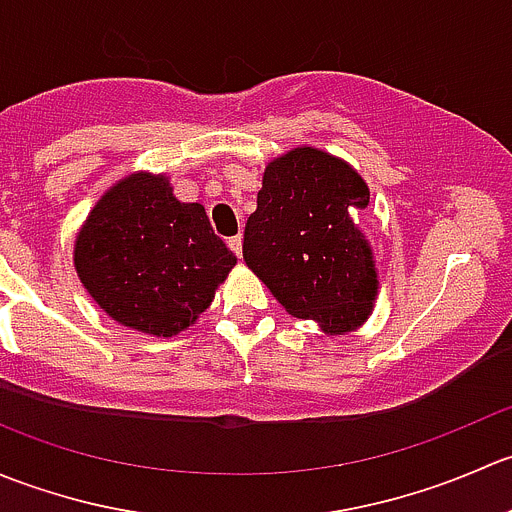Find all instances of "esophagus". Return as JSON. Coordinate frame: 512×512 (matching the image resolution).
<instances>
[{
	"instance_id": "esophagus-1",
	"label": "esophagus",
	"mask_w": 512,
	"mask_h": 512,
	"mask_svg": "<svg viewBox=\"0 0 512 512\" xmlns=\"http://www.w3.org/2000/svg\"><path fill=\"white\" fill-rule=\"evenodd\" d=\"M227 247H230V250L235 252L237 257H240V255H242V235L230 237V240H227Z\"/></svg>"
}]
</instances>
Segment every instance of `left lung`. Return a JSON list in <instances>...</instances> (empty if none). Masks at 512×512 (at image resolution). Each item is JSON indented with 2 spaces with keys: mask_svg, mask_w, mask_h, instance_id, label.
<instances>
[{
  "mask_svg": "<svg viewBox=\"0 0 512 512\" xmlns=\"http://www.w3.org/2000/svg\"><path fill=\"white\" fill-rule=\"evenodd\" d=\"M366 205L369 188L344 160L294 148L267 165L242 257L292 317L349 332L369 317L379 285L356 227Z\"/></svg>",
  "mask_w": 512,
  "mask_h": 512,
  "instance_id": "8db88e82",
  "label": "left lung"
}]
</instances>
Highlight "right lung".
Here are the masks:
<instances>
[{"label":"right lung","instance_id":"1","mask_svg":"<svg viewBox=\"0 0 512 512\" xmlns=\"http://www.w3.org/2000/svg\"><path fill=\"white\" fill-rule=\"evenodd\" d=\"M235 262L203 205L180 203L163 175L148 173L113 185L74 247L76 272L98 307L156 337L190 327Z\"/></svg>","mask_w":512,"mask_h":512}]
</instances>
